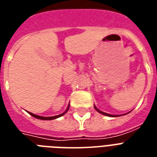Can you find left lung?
I'll list each match as a JSON object with an SVG mask.
<instances>
[{
  "instance_id": "8db88e82",
  "label": "left lung",
  "mask_w": 157,
  "mask_h": 157,
  "mask_svg": "<svg viewBox=\"0 0 157 157\" xmlns=\"http://www.w3.org/2000/svg\"><path fill=\"white\" fill-rule=\"evenodd\" d=\"M95 109L98 110V112L101 113V114H102V115H107V116H110V117H116V116H119V115H110V114H106V113H105V112H102V111H101V110H98V108L96 107V106H95Z\"/></svg>"
}]
</instances>
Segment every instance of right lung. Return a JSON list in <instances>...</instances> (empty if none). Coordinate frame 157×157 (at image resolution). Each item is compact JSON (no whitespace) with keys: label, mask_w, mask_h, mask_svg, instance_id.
I'll return each instance as SVG.
<instances>
[{"label":"right lung","mask_w":157,"mask_h":157,"mask_svg":"<svg viewBox=\"0 0 157 157\" xmlns=\"http://www.w3.org/2000/svg\"><path fill=\"white\" fill-rule=\"evenodd\" d=\"M69 108H70V105H68V108L67 110H65V112L62 113V114H60V115H56V116H52V117H43V116H39V115H34V114H33V113L31 112H29V114H30V115H32V116H33V117L37 118V119H39V120H54V119H56V118H59L60 117V116H62V115H64L65 114V113L67 112L68 110H69Z\"/></svg>","instance_id":"right-lung-1"}]
</instances>
